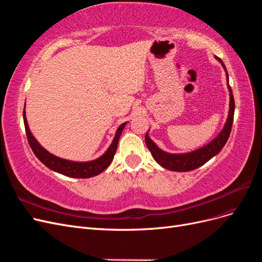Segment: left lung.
Returning a JSON list of instances; mask_svg holds the SVG:
<instances>
[{"label": "left lung", "mask_w": 262, "mask_h": 262, "mask_svg": "<svg viewBox=\"0 0 262 262\" xmlns=\"http://www.w3.org/2000/svg\"><path fill=\"white\" fill-rule=\"evenodd\" d=\"M216 60L221 62L222 67H223L225 70L227 87L229 91V110H228V116L223 129H222L219 136L214 140H212L209 144L204 145L203 147H200L195 150H192V152L181 153V154H171L161 149L152 140L149 139L148 132H147L145 134L146 146L149 149V152L152 153L154 160L160 164L162 167L166 169H169L172 171H190L200 167V166L210 161L213 156H215L216 154L220 153V150L223 148V146L225 145V143L229 138V134H231L232 125H233V120H234L235 101H234L232 89L228 83V74H227L226 68L224 66L223 61H222L220 58L216 57Z\"/></svg>", "instance_id": "1"}]
</instances>
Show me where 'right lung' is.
I'll use <instances>...</instances> for the list:
<instances>
[{"instance_id":"add662e5","label":"right lung","mask_w":262,"mask_h":262,"mask_svg":"<svg viewBox=\"0 0 262 262\" xmlns=\"http://www.w3.org/2000/svg\"><path fill=\"white\" fill-rule=\"evenodd\" d=\"M24 124H25V130H26V136L28 143L33 149V152L37 156V158L40 161L42 164H45L47 167L50 168L53 171H57L62 175L68 176V177H73V178H91L94 176L99 175L100 172L104 171L110 163L113 162L115 153L118 147V142L120 139V136L122 133V130L125 126L126 122L122 123L119 126L116 136L114 138L113 143L110 144L108 149L102 154L97 160H94L91 162H73V161H68L63 160L58 156H55L48 150L43 148L40 144L38 143V141L33 136V133L30 132L28 122L26 119L25 109H24Z\"/></svg>"}]
</instances>
